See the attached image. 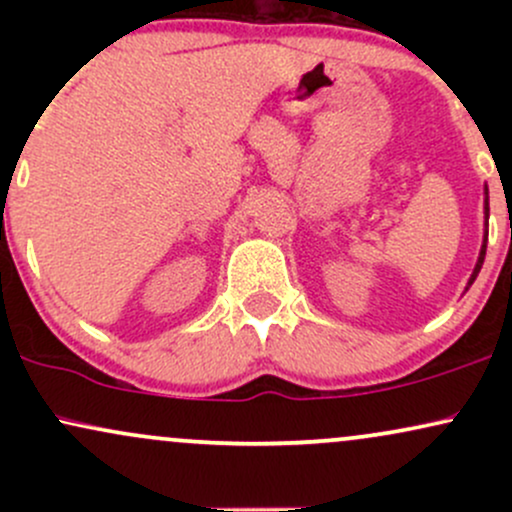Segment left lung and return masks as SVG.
Returning <instances> with one entry per match:
<instances>
[{
  "label": "left lung",
  "instance_id": "8db88e82",
  "mask_svg": "<svg viewBox=\"0 0 512 512\" xmlns=\"http://www.w3.org/2000/svg\"><path fill=\"white\" fill-rule=\"evenodd\" d=\"M486 195H489V190H486ZM486 219H489V197H486ZM486 226H489V223H486ZM486 238H489V231H486V236H484V245H481V255H479V262H477V267H474V272H472V276H469V286L474 284V279H477V274H479V269H481V264H484V257H486Z\"/></svg>",
  "mask_w": 512,
  "mask_h": 512
}]
</instances>
